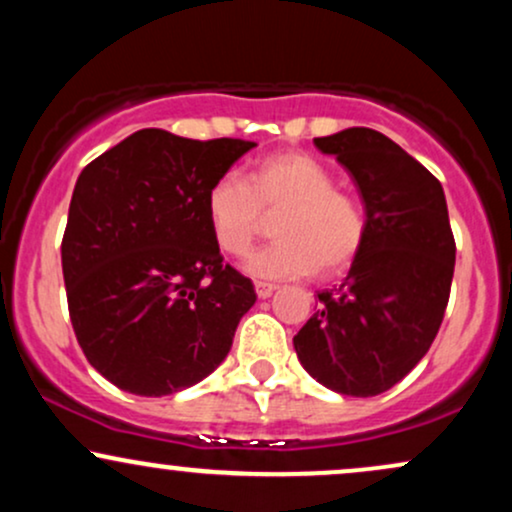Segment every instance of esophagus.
Returning a JSON list of instances; mask_svg holds the SVG:
<instances>
[{
	"label": "esophagus",
	"mask_w": 512,
	"mask_h": 512,
	"mask_svg": "<svg viewBox=\"0 0 512 512\" xmlns=\"http://www.w3.org/2000/svg\"><path fill=\"white\" fill-rule=\"evenodd\" d=\"M255 291L260 298H269L276 291V286L267 284V281H255Z\"/></svg>",
	"instance_id": "esophagus-1"
}]
</instances>
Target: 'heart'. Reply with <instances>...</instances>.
Listing matches in <instances>:
<instances>
[{
  "mask_svg": "<svg viewBox=\"0 0 512 512\" xmlns=\"http://www.w3.org/2000/svg\"><path fill=\"white\" fill-rule=\"evenodd\" d=\"M204 211L216 248L245 255L274 216V243L248 260L262 279L337 276L351 267L368 236V211L356 192L337 187L332 168L305 151H279L255 161L245 180L221 175L207 187Z\"/></svg>",
  "mask_w": 512,
  "mask_h": 512,
  "instance_id": "1",
  "label": "heart"
}]
</instances>
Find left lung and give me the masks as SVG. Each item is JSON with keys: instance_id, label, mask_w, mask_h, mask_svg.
<instances>
[{"instance_id": "1", "label": "left lung", "mask_w": 512, "mask_h": 512, "mask_svg": "<svg viewBox=\"0 0 512 512\" xmlns=\"http://www.w3.org/2000/svg\"><path fill=\"white\" fill-rule=\"evenodd\" d=\"M315 146L354 178L368 236L342 284L317 293L320 310L293 346L317 383L373 397L397 385L440 330L455 272L448 204L436 175L375 129L351 127Z\"/></svg>"}]
</instances>
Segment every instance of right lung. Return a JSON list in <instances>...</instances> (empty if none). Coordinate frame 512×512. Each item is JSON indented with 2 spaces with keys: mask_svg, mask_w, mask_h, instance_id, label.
<instances>
[{
  "mask_svg": "<svg viewBox=\"0 0 512 512\" xmlns=\"http://www.w3.org/2000/svg\"><path fill=\"white\" fill-rule=\"evenodd\" d=\"M252 146L139 129L81 170L62 238L69 320L120 390L173 395L231 351L257 296L223 264L204 195Z\"/></svg>",
  "mask_w": 512,
  "mask_h": 512,
  "instance_id": "right-lung-1",
  "label": "right lung"
}]
</instances>
